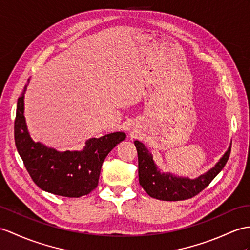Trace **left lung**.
<instances>
[{
    "label": "left lung",
    "instance_id": "1",
    "mask_svg": "<svg viewBox=\"0 0 250 250\" xmlns=\"http://www.w3.org/2000/svg\"><path fill=\"white\" fill-rule=\"evenodd\" d=\"M135 145L138 150L140 186L150 197L167 200V202L188 199L202 192L224 168L231 150L230 144L226 153L215 163L214 167H211L208 172L200 175L199 177L191 179L172 173L162 172V169L155 163L153 155L142 142L137 140Z\"/></svg>",
    "mask_w": 250,
    "mask_h": 250
}]
</instances>
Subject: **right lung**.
<instances>
[{"mask_svg":"<svg viewBox=\"0 0 250 250\" xmlns=\"http://www.w3.org/2000/svg\"><path fill=\"white\" fill-rule=\"evenodd\" d=\"M29 83V79H28ZM18 99L15 120V142L28 174L41 190L64 197H81L93 191L99 184L105 158L126 135L111 132L90 138L82 150L59 151L30 138L24 117V94Z\"/></svg>","mask_w":250,"mask_h":250,"instance_id":"add662e5","label":"right lung"}]
</instances>
